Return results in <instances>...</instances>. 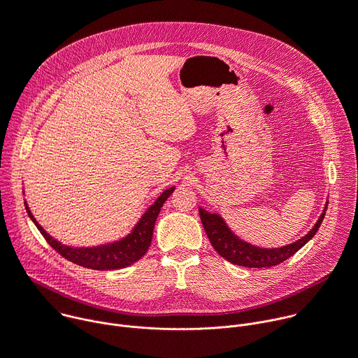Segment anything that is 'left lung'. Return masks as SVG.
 I'll return each mask as SVG.
<instances>
[{
    "instance_id": "8db88e82",
    "label": "left lung",
    "mask_w": 358,
    "mask_h": 358,
    "mask_svg": "<svg viewBox=\"0 0 358 358\" xmlns=\"http://www.w3.org/2000/svg\"><path fill=\"white\" fill-rule=\"evenodd\" d=\"M327 203L324 206L323 213L317 218L316 224L313 228L301 239L281 248H274V249H266V248H259L253 246L242 239H239L232 231L228 228L225 221L218 215L208 213L203 210L201 207L199 208L201 224L204 227V231L213 245V248L221 255L224 259L228 262L238 264V266H245V267H255V268H262V267H271L282 263L288 257H291L294 253H296L312 236L317 232L324 214H326Z\"/></svg>"
}]
</instances>
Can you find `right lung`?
I'll use <instances>...</instances> for the list:
<instances>
[{
  "label": "right lung",
  "mask_w": 358,
  "mask_h": 358,
  "mask_svg": "<svg viewBox=\"0 0 358 358\" xmlns=\"http://www.w3.org/2000/svg\"><path fill=\"white\" fill-rule=\"evenodd\" d=\"M175 187L166 189L157 200L155 203L144 213V215L140 218V221L136 224L133 231L124 236L123 239L108 243V245H101V246H94V248H71L67 245H63L62 242L56 241L52 238L35 220L32 215L27 201H25V208L28 211V215L31 220L35 222L41 234L45 236L48 243L57 252L60 253L64 259L87 267V268H94V270H116V268H123L134 262L140 260L148 250L154 234V227L155 221L158 218V214L161 211V207L166 201V199L172 194Z\"/></svg>",
  "instance_id": "1"
}]
</instances>
